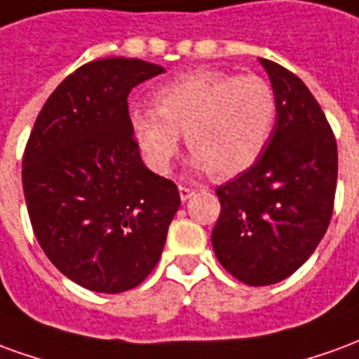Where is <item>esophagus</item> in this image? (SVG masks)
<instances>
[{"label": "esophagus", "mask_w": 359, "mask_h": 359, "mask_svg": "<svg viewBox=\"0 0 359 359\" xmlns=\"http://www.w3.org/2000/svg\"><path fill=\"white\" fill-rule=\"evenodd\" d=\"M193 193H195V189H193V187H187V185H180V197H182V201L189 199Z\"/></svg>", "instance_id": "esophagus-1"}]
</instances>
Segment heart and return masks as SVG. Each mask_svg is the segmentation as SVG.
Here are the masks:
<instances>
[{
	"label": "heart",
	"instance_id": "b5f03b06",
	"mask_svg": "<svg viewBox=\"0 0 359 359\" xmlns=\"http://www.w3.org/2000/svg\"><path fill=\"white\" fill-rule=\"evenodd\" d=\"M154 108L135 106L129 123L156 172H168L182 133L193 166L218 177L245 172L265 152L278 116L271 83L259 75L197 69L168 81L152 94Z\"/></svg>",
	"mask_w": 359,
	"mask_h": 359
}]
</instances>
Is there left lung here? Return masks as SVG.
<instances>
[{
	"label": "left lung",
	"mask_w": 359,
	"mask_h": 359,
	"mask_svg": "<svg viewBox=\"0 0 359 359\" xmlns=\"http://www.w3.org/2000/svg\"><path fill=\"white\" fill-rule=\"evenodd\" d=\"M278 116L255 164L220 185L212 230L216 259L248 286L288 278L327 232L338 175L337 139L321 106L292 71L261 60Z\"/></svg>",
	"instance_id": "left-lung-1"
}]
</instances>
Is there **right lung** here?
Returning <instances> with one entry per match:
<instances>
[{"mask_svg":"<svg viewBox=\"0 0 359 359\" xmlns=\"http://www.w3.org/2000/svg\"><path fill=\"white\" fill-rule=\"evenodd\" d=\"M164 73L141 60L81 65L46 100L22 154V191L40 248L93 292L139 286L158 263L180 208L172 180L144 166L127 96Z\"/></svg>","mask_w":359,"mask_h":359,"instance_id":"right-lung-1","label":"right lung"}]
</instances>
